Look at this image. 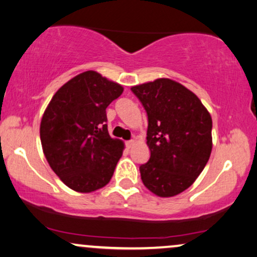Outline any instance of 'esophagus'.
<instances>
[{
  "label": "esophagus",
  "mask_w": 257,
  "mask_h": 257,
  "mask_svg": "<svg viewBox=\"0 0 257 257\" xmlns=\"http://www.w3.org/2000/svg\"><path fill=\"white\" fill-rule=\"evenodd\" d=\"M134 145H135L134 140H131V141H126V142H125V146H126V148H128V149H131L132 147L134 146Z\"/></svg>",
  "instance_id": "obj_1"
}]
</instances>
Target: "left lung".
<instances>
[{
  "label": "left lung",
  "mask_w": 257,
  "mask_h": 257,
  "mask_svg": "<svg viewBox=\"0 0 257 257\" xmlns=\"http://www.w3.org/2000/svg\"><path fill=\"white\" fill-rule=\"evenodd\" d=\"M148 115L150 159L140 167L153 194L172 197L188 189L209 160L213 121L196 95L179 82L157 78L132 87Z\"/></svg>",
  "instance_id": "obj_1"
}]
</instances>
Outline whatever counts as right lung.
I'll use <instances>...</instances> for the list:
<instances>
[{"label":"right lung","mask_w":257,"mask_h":257,"mask_svg":"<svg viewBox=\"0 0 257 257\" xmlns=\"http://www.w3.org/2000/svg\"><path fill=\"white\" fill-rule=\"evenodd\" d=\"M122 93L121 84L88 70L64 83L44 110L43 154L70 189L91 193L110 181L124 143L109 135L105 109Z\"/></svg>","instance_id":"obj_1"}]
</instances>
